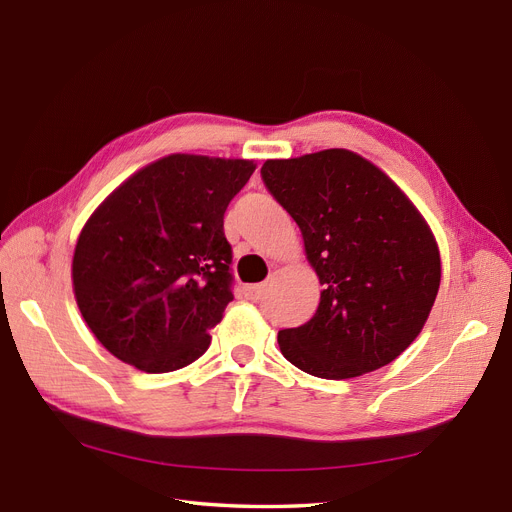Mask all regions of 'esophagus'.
<instances>
[{
    "label": "esophagus",
    "instance_id": "esophagus-1",
    "mask_svg": "<svg viewBox=\"0 0 512 512\" xmlns=\"http://www.w3.org/2000/svg\"><path fill=\"white\" fill-rule=\"evenodd\" d=\"M261 285H249V287H244V295L249 300H259V295H261Z\"/></svg>",
    "mask_w": 512,
    "mask_h": 512
}]
</instances>
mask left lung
Instances as JSON below:
<instances>
[{"label": "left lung", "instance_id": "8db88e82", "mask_svg": "<svg viewBox=\"0 0 512 512\" xmlns=\"http://www.w3.org/2000/svg\"><path fill=\"white\" fill-rule=\"evenodd\" d=\"M261 176L323 285L315 317L278 332L280 353L329 381L391 364L421 334L440 287L438 242L419 208L346 148L268 159Z\"/></svg>", "mask_w": 512, "mask_h": 512}]
</instances>
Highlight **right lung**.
<instances>
[{
  "mask_svg": "<svg viewBox=\"0 0 512 512\" xmlns=\"http://www.w3.org/2000/svg\"><path fill=\"white\" fill-rule=\"evenodd\" d=\"M253 159L174 153L131 174L93 210L72 259L93 336L148 374L189 366L234 300L223 214Z\"/></svg>",
  "mask_w": 512,
  "mask_h": 512,
  "instance_id": "1",
  "label": "right lung"
}]
</instances>
